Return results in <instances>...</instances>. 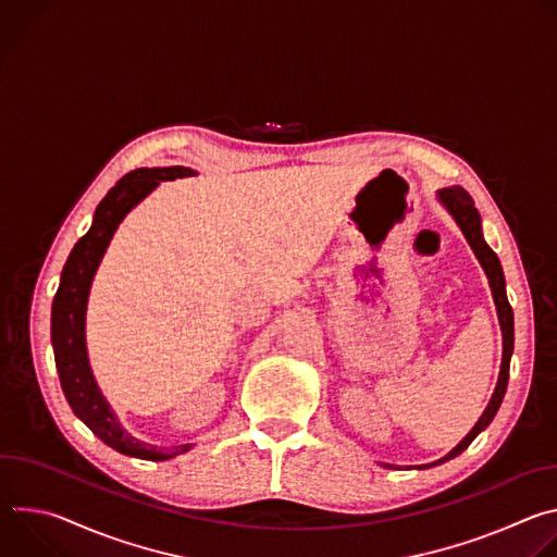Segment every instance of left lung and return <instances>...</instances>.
I'll return each instance as SVG.
<instances>
[{
	"label": "left lung",
	"mask_w": 557,
	"mask_h": 557,
	"mask_svg": "<svg viewBox=\"0 0 557 557\" xmlns=\"http://www.w3.org/2000/svg\"><path fill=\"white\" fill-rule=\"evenodd\" d=\"M438 202L447 209V213L454 218V222L458 224V228L462 231L467 245L471 247L475 260L481 262L487 280H490V288H492V297L496 304V312H498V322H500V331H503V361H500V374H498V383L494 387L492 399L485 408V412L481 414V419L475 421V425L469 430V434L443 458L423 465V467H434L441 465L454 456H458L460 451H465L469 447V443L479 436L496 417L503 399H505V392H507V381H509V361L513 355V310L509 306L507 299V284H505V273L500 267L498 256L492 251V247L485 243V235H483V220L479 209L473 207L471 196L462 189V187H445L436 191ZM389 467V465H387ZM421 469V467H419Z\"/></svg>",
	"instance_id": "1"
}]
</instances>
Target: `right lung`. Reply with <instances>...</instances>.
Masks as SVG:
<instances>
[{
	"label": "right lung",
	"mask_w": 557,
	"mask_h": 557,
	"mask_svg": "<svg viewBox=\"0 0 557 557\" xmlns=\"http://www.w3.org/2000/svg\"><path fill=\"white\" fill-rule=\"evenodd\" d=\"M198 172L189 168H140L125 174L99 202L90 231L74 245L67 256V262L61 271V282L52 301V350L54 363L61 381V389L65 399L82 419L108 447L143 458V460H170L178 454L189 451L194 445H176V447H158L134 438L114 414L112 406L103 396L86 346V310L88 297L92 288V280L97 269L112 243V237L125 215L145 200L158 185L165 181L189 178Z\"/></svg>",
	"instance_id": "obj_1"
}]
</instances>
